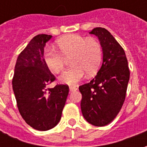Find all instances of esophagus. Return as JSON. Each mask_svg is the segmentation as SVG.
I'll return each instance as SVG.
<instances>
[{"mask_svg":"<svg viewBox=\"0 0 147 147\" xmlns=\"http://www.w3.org/2000/svg\"><path fill=\"white\" fill-rule=\"evenodd\" d=\"M69 90H70L71 92H72V91H75V90H76L77 87H76V86H69Z\"/></svg>","mask_w":147,"mask_h":147,"instance_id":"34e87169","label":"esophagus"}]
</instances>
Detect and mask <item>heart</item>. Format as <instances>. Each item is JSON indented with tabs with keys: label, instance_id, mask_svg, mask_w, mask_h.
Instances as JSON below:
<instances>
[{
	"label": "heart",
	"instance_id": "1",
	"mask_svg": "<svg viewBox=\"0 0 147 147\" xmlns=\"http://www.w3.org/2000/svg\"><path fill=\"white\" fill-rule=\"evenodd\" d=\"M57 50L46 48L43 57L46 66L53 73H60L64 67V58L70 57L71 64L60 76V81L67 84L79 82L85 76L95 75L102 61V48L94 38L68 34L56 42Z\"/></svg>",
	"mask_w": 147,
	"mask_h": 147
}]
</instances>
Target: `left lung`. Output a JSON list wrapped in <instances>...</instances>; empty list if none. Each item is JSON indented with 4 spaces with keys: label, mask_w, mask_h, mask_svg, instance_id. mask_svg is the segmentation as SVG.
Returning <instances> with one entry per match:
<instances>
[{
    "label": "left lung",
    "mask_w": 147,
    "mask_h": 147,
    "mask_svg": "<svg viewBox=\"0 0 147 147\" xmlns=\"http://www.w3.org/2000/svg\"><path fill=\"white\" fill-rule=\"evenodd\" d=\"M90 34L98 38L103 61L96 76L79 87L82 94L81 110L88 123L102 127L111 123L121 109L130 71L123 49L108 30L96 27Z\"/></svg>",
    "instance_id": "1"
}]
</instances>
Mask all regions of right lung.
I'll return each mask as SVG.
<instances>
[{
  "label": "right lung",
  "instance_id": "1",
  "mask_svg": "<svg viewBox=\"0 0 147 147\" xmlns=\"http://www.w3.org/2000/svg\"><path fill=\"white\" fill-rule=\"evenodd\" d=\"M51 38L42 34L30 40L18 57L12 79L20 113L38 131L51 129L59 123L69 92L66 84L47 88L56 80L43 57L45 43Z\"/></svg>",
  "mask_w": 147,
  "mask_h": 147
}]
</instances>
